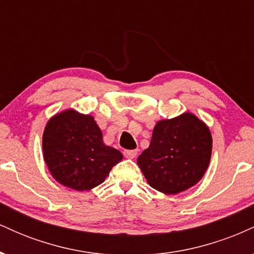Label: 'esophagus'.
<instances>
[{
	"label": "esophagus",
	"mask_w": 254,
	"mask_h": 254,
	"mask_svg": "<svg viewBox=\"0 0 254 254\" xmlns=\"http://www.w3.org/2000/svg\"><path fill=\"white\" fill-rule=\"evenodd\" d=\"M125 157H129V159H133L137 155V150H124Z\"/></svg>",
	"instance_id": "34e87169"
}]
</instances>
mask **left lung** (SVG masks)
I'll use <instances>...</instances> for the list:
<instances>
[{
  "label": "left lung",
  "instance_id": "obj_1",
  "mask_svg": "<svg viewBox=\"0 0 254 254\" xmlns=\"http://www.w3.org/2000/svg\"><path fill=\"white\" fill-rule=\"evenodd\" d=\"M209 127L192 113L157 122L149 144L137 164L153 189L177 194L202 179L210 162Z\"/></svg>",
  "mask_w": 254,
  "mask_h": 254
}]
</instances>
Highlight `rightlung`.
<instances>
[{"instance_id":"right-lung-1","label":"right lung","mask_w":254,"mask_h":254,"mask_svg":"<svg viewBox=\"0 0 254 254\" xmlns=\"http://www.w3.org/2000/svg\"><path fill=\"white\" fill-rule=\"evenodd\" d=\"M44 160L58 183L86 191L104 183L122 153L105 145L94 118L66 110L52 117L43 135Z\"/></svg>"}]
</instances>
